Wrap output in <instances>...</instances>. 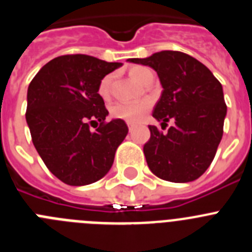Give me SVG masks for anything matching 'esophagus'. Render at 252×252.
Returning <instances> with one entry per match:
<instances>
[{
    "mask_svg": "<svg viewBox=\"0 0 252 252\" xmlns=\"http://www.w3.org/2000/svg\"><path fill=\"white\" fill-rule=\"evenodd\" d=\"M127 126H128V130H132V128L133 127H135V125H133V124H131V122H127Z\"/></svg>",
    "mask_w": 252,
    "mask_h": 252,
    "instance_id": "esophagus-1",
    "label": "esophagus"
}]
</instances>
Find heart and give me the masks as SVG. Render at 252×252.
<instances>
[{
    "label": "heart",
    "mask_w": 252,
    "mask_h": 252,
    "mask_svg": "<svg viewBox=\"0 0 252 252\" xmlns=\"http://www.w3.org/2000/svg\"><path fill=\"white\" fill-rule=\"evenodd\" d=\"M151 72L150 69L145 68V66H132L130 69V75L133 81H136L137 83L142 84L145 81L148 73ZM111 82H112V74L104 75L101 79L98 84V94L101 95L103 99H107L111 94ZM151 103L148 99H142V101L136 102H116L111 106L110 113L113 119L124 120L126 122H136L141 121L146 116V113L150 110Z\"/></svg>",
    "instance_id": "b5f03b06"
}]
</instances>
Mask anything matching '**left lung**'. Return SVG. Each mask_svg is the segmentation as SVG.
Here are the masks:
<instances>
[{"mask_svg": "<svg viewBox=\"0 0 252 252\" xmlns=\"http://www.w3.org/2000/svg\"><path fill=\"white\" fill-rule=\"evenodd\" d=\"M128 60L158 73L162 93L153 116L161 125L174 120L166 133L149 126L150 139L144 145L149 168L174 183L198 179L215 159L223 135L227 106L221 83L204 64L182 51Z\"/></svg>", "mask_w": 252, "mask_h": 252, "instance_id": "left-lung-1", "label": "left lung"}]
</instances>
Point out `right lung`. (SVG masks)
I'll use <instances>...</instances> for the list:
<instances>
[{"label": "right lung", "instance_id": "1", "mask_svg": "<svg viewBox=\"0 0 252 252\" xmlns=\"http://www.w3.org/2000/svg\"><path fill=\"white\" fill-rule=\"evenodd\" d=\"M121 65L91 55H62L29 84L26 122L32 144L46 168L68 186L104 177L127 135L122 120L104 121L108 111L98 94L102 78ZM95 119L100 127L92 133L89 125Z\"/></svg>", "mask_w": 252, "mask_h": 252}]
</instances>
